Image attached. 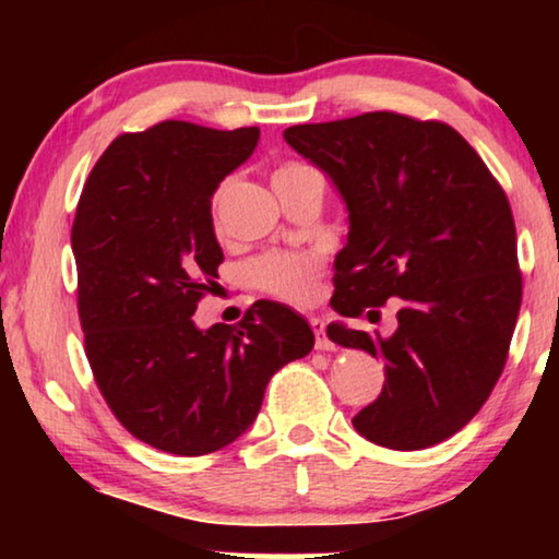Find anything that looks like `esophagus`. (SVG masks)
Wrapping results in <instances>:
<instances>
[{
    "instance_id": "esophagus-1",
    "label": "esophagus",
    "mask_w": 559,
    "mask_h": 559,
    "mask_svg": "<svg viewBox=\"0 0 559 559\" xmlns=\"http://www.w3.org/2000/svg\"><path fill=\"white\" fill-rule=\"evenodd\" d=\"M312 333H316V348L318 350H333L335 346L325 338V320L323 318H310Z\"/></svg>"
}]
</instances>
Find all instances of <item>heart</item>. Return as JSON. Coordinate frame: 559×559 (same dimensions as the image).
<instances>
[{"label": "heart", "instance_id": "1", "mask_svg": "<svg viewBox=\"0 0 559 559\" xmlns=\"http://www.w3.org/2000/svg\"><path fill=\"white\" fill-rule=\"evenodd\" d=\"M297 167L302 165H282L274 175L297 170ZM226 190L228 182H221L216 193H213V213L218 211V203L224 201ZM320 270H323V264H320L318 257L297 254V251H274V254L257 259V262L249 266V274L251 280H254V285L259 289H264V293L280 297V300L305 305L318 293Z\"/></svg>", "mask_w": 559, "mask_h": 559}]
</instances>
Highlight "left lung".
Instances as JSON below:
<instances>
[{
	"label": "left lung",
	"instance_id": "left-lung-1",
	"mask_svg": "<svg viewBox=\"0 0 559 559\" xmlns=\"http://www.w3.org/2000/svg\"><path fill=\"white\" fill-rule=\"evenodd\" d=\"M285 142L320 167L348 211L333 310L379 318L400 297L396 331L328 325V338L384 361L379 400L354 417L366 440L423 450L484 407L522 308L516 228L478 152L442 121L394 111L297 124Z\"/></svg>",
	"mask_w": 559,
	"mask_h": 559
}]
</instances>
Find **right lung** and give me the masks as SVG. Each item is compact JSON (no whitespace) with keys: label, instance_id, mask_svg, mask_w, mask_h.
Here are the masks:
<instances>
[{"label":"right lung","instance_id":"right-lung-1","mask_svg":"<svg viewBox=\"0 0 559 559\" xmlns=\"http://www.w3.org/2000/svg\"><path fill=\"white\" fill-rule=\"evenodd\" d=\"M257 127L159 121L121 134L83 186L71 231L86 356L136 440L173 455L226 448L254 423L282 366L316 343L308 320L259 300L239 325H195L224 262L211 198L247 163Z\"/></svg>","mask_w":559,"mask_h":559}]
</instances>
